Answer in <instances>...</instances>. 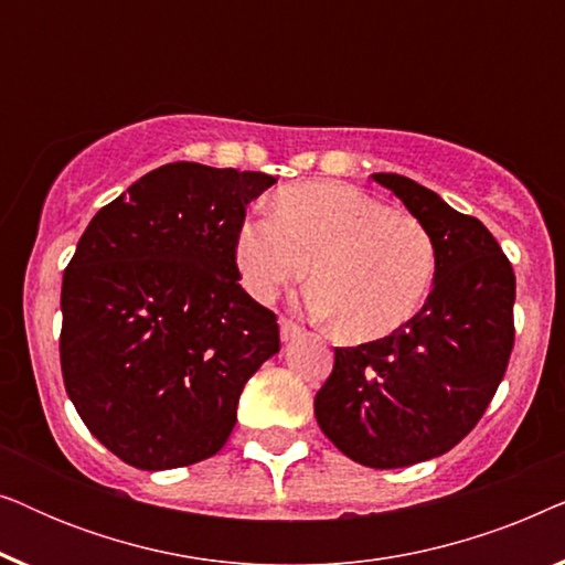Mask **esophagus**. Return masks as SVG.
Returning <instances> with one entry per match:
<instances>
[{
  "mask_svg": "<svg viewBox=\"0 0 565 565\" xmlns=\"http://www.w3.org/2000/svg\"><path fill=\"white\" fill-rule=\"evenodd\" d=\"M303 334V329H300V323H296L292 319H282L280 321V337L282 342H290V339H296Z\"/></svg>",
  "mask_w": 565,
  "mask_h": 565,
  "instance_id": "obj_1",
  "label": "esophagus"
}]
</instances>
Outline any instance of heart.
Wrapping results in <instances>:
<instances>
[{
    "label": "heart",
    "mask_w": 565,
    "mask_h": 565,
    "mask_svg": "<svg viewBox=\"0 0 565 565\" xmlns=\"http://www.w3.org/2000/svg\"><path fill=\"white\" fill-rule=\"evenodd\" d=\"M234 259L244 290L257 300L303 280L311 265L308 306L352 344L404 329L437 273L435 238L419 218L337 182L282 188L273 221L238 226Z\"/></svg>",
    "instance_id": "heart-1"
}]
</instances>
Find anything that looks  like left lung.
Here are the masks:
<instances>
[{
  "instance_id": "left-lung-1",
  "label": "left lung",
  "mask_w": 565,
  "mask_h": 565,
  "mask_svg": "<svg viewBox=\"0 0 565 565\" xmlns=\"http://www.w3.org/2000/svg\"><path fill=\"white\" fill-rule=\"evenodd\" d=\"M429 228L435 288L396 334L337 347L316 393L319 427L367 468H406L452 450L476 427L514 347L512 262L473 215L414 180L373 174Z\"/></svg>"
}]
</instances>
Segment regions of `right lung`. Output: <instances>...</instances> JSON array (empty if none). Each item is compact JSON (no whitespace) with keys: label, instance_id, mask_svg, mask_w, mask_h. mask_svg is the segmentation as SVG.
<instances>
[{"label":"right lung","instance_id":"1","mask_svg":"<svg viewBox=\"0 0 565 565\" xmlns=\"http://www.w3.org/2000/svg\"><path fill=\"white\" fill-rule=\"evenodd\" d=\"M265 172L174 161L89 221L61 288V373L87 429L141 470L211 458L280 327L234 259Z\"/></svg>","mask_w":565,"mask_h":565}]
</instances>
